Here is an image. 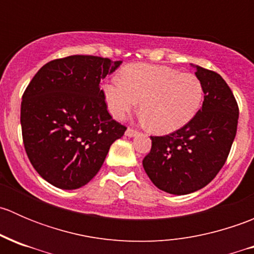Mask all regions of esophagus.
<instances>
[{
  "label": "esophagus",
  "mask_w": 254,
  "mask_h": 254,
  "mask_svg": "<svg viewBox=\"0 0 254 254\" xmlns=\"http://www.w3.org/2000/svg\"><path fill=\"white\" fill-rule=\"evenodd\" d=\"M137 134H139V131H137V130L131 129V127H127V131H125V135H127V136H129V137L135 136V135H137Z\"/></svg>",
  "instance_id": "34e87169"
}]
</instances>
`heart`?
Wrapping results in <instances>:
<instances>
[{
  "mask_svg": "<svg viewBox=\"0 0 254 254\" xmlns=\"http://www.w3.org/2000/svg\"><path fill=\"white\" fill-rule=\"evenodd\" d=\"M109 112L123 119L141 102L140 113L151 130L168 134L188 124L204 99L201 81L162 65L135 64L103 86Z\"/></svg>",
  "mask_w": 254,
  "mask_h": 254,
  "instance_id": "heart-1",
  "label": "heart"
}]
</instances>
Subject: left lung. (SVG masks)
<instances>
[{
	"label": "left lung",
	"instance_id": "8db88e82",
	"mask_svg": "<svg viewBox=\"0 0 254 254\" xmlns=\"http://www.w3.org/2000/svg\"><path fill=\"white\" fill-rule=\"evenodd\" d=\"M194 67L204 88L203 107L181 129L151 136V151L142 160L151 182L176 195L199 190L216 177L237 131L238 106L231 88L215 71Z\"/></svg>",
	"mask_w": 254,
	"mask_h": 254
}]
</instances>
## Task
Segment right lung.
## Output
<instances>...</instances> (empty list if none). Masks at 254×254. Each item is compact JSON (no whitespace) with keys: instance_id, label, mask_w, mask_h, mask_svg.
Returning a JSON list of instances; mask_svg holds the SVG:
<instances>
[{"instance_id":"right-lung-1","label":"right lung","mask_w":254,"mask_h":254,"mask_svg":"<svg viewBox=\"0 0 254 254\" xmlns=\"http://www.w3.org/2000/svg\"><path fill=\"white\" fill-rule=\"evenodd\" d=\"M122 61L72 55L45 64L22 97L20 125L33 167L53 186L77 189L98 173L127 127L107 111L99 82Z\"/></svg>"}]
</instances>
